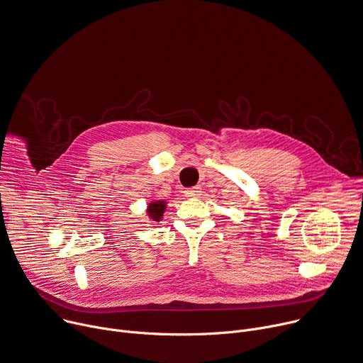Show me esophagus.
<instances>
[{
    "instance_id": "34e87169",
    "label": "esophagus",
    "mask_w": 363,
    "mask_h": 363,
    "mask_svg": "<svg viewBox=\"0 0 363 363\" xmlns=\"http://www.w3.org/2000/svg\"><path fill=\"white\" fill-rule=\"evenodd\" d=\"M200 193H201V189L199 186H194V187H190V189L184 190V194L187 197H197V196H200Z\"/></svg>"
}]
</instances>
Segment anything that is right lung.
<instances>
[{"label": "right lung", "mask_w": 363, "mask_h": 363, "mask_svg": "<svg viewBox=\"0 0 363 363\" xmlns=\"http://www.w3.org/2000/svg\"><path fill=\"white\" fill-rule=\"evenodd\" d=\"M164 210V203L159 201V203H150L149 206V214L152 216L153 220H160V216Z\"/></svg>", "instance_id": "right-lung-1"}]
</instances>
